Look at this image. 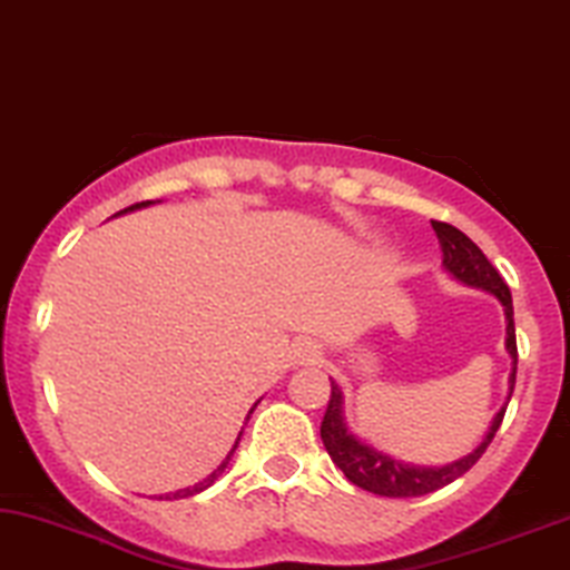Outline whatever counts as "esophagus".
I'll list each match as a JSON object with an SVG mask.
<instances>
[{
	"mask_svg": "<svg viewBox=\"0 0 570 570\" xmlns=\"http://www.w3.org/2000/svg\"><path fill=\"white\" fill-rule=\"evenodd\" d=\"M302 356H305L307 362H315L317 356H321V352H317V346H313V344H307L305 346V352H302Z\"/></svg>",
	"mask_w": 570,
	"mask_h": 570,
	"instance_id": "34e87169",
	"label": "esophagus"
}]
</instances>
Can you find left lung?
Returning <instances> with one entry per match:
<instances>
[{
  "instance_id": "left-lung-1",
  "label": "left lung",
  "mask_w": 570,
  "mask_h": 570,
  "mask_svg": "<svg viewBox=\"0 0 570 570\" xmlns=\"http://www.w3.org/2000/svg\"><path fill=\"white\" fill-rule=\"evenodd\" d=\"M432 229H435L440 247H443L445 271H449L453 278L464 281L469 286H476V289L495 294L500 305L505 307V321H508L505 348L508 354L513 356V373H511V393H513L519 348H515L511 289H508L503 276L495 271V265L484 257L482 249L476 247L464 232H459L456 226L445 222H432ZM503 416H505V406L495 414L490 432L484 435L482 443L476 445V451H472L461 461H453V464L438 466V469L409 466V464H401V461H393L391 456H383L381 451L370 449V445H364L362 440H356L352 432L346 430L344 416H341V389L331 381V399L321 422V438H323L325 451H328V456L333 459V464H336L341 472L346 474V480L354 482L356 488L375 492V495H385V498H420V495H428V492L445 488V484L459 480V476H464L469 469L482 459V453L488 451V445L492 443V438H495Z\"/></svg>"
}]
</instances>
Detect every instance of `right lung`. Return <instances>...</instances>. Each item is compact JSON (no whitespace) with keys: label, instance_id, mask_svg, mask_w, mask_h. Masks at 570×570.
<instances>
[{"label":"right lung","instance_id":"add662e5","mask_svg":"<svg viewBox=\"0 0 570 570\" xmlns=\"http://www.w3.org/2000/svg\"><path fill=\"white\" fill-rule=\"evenodd\" d=\"M142 206H150V200L135 203V206H127L125 210H119V214H127V210H135V208H142ZM249 414H253V412H249ZM247 420H249V416H247ZM239 435H242V432H239ZM237 443H239V438H237ZM237 443H234V449H237ZM234 449L229 451V456H226V461H224V464H222V466H218L214 474H208V476H206V480H203V482H197V484H195V488H187V490H179V492H174V495H166V500H171V498H189V495H195V492H203V490H206V488H210V484H214V482L218 480V474H222V472H224V469H226V464H229V459H232V453H234Z\"/></svg>","mask_w":570,"mask_h":570}]
</instances>
